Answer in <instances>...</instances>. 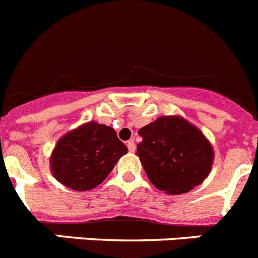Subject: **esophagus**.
Masks as SVG:
<instances>
[{"mask_svg": "<svg viewBox=\"0 0 258 258\" xmlns=\"http://www.w3.org/2000/svg\"><path fill=\"white\" fill-rule=\"evenodd\" d=\"M126 146H127V150H129V152H134V151H136V143H134L133 139L127 141Z\"/></svg>", "mask_w": 258, "mask_h": 258, "instance_id": "34e87169", "label": "esophagus"}]
</instances>
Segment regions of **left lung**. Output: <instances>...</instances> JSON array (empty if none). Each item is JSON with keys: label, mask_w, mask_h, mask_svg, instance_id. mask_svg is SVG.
Here are the masks:
<instances>
[{"label": "left lung", "mask_w": 258, "mask_h": 258, "mask_svg": "<svg viewBox=\"0 0 258 258\" xmlns=\"http://www.w3.org/2000/svg\"><path fill=\"white\" fill-rule=\"evenodd\" d=\"M137 153L151 183L170 195L189 192L207 178L214 152L197 127L178 116H162L141 127Z\"/></svg>", "instance_id": "obj_1"}]
</instances>
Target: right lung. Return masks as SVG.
Returning a JSON list of instances; mask_svg holds the SVG:
<instances>
[{
	"mask_svg": "<svg viewBox=\"0 0 258 258\" xmlns=\"http://www.w3.org/2000/svg\"><path fill=\"white\" fill-rule=\"evenodd\" d=\"M127 151L112 127L91 121L63 136L51 157L55 178L74 190L102 183Z\"/></svg>",
	"mask_w": 258,
	"mask_h": 258,
	"instance_id": "obj_1",
	"label": "right lung"
}]
</instances>
